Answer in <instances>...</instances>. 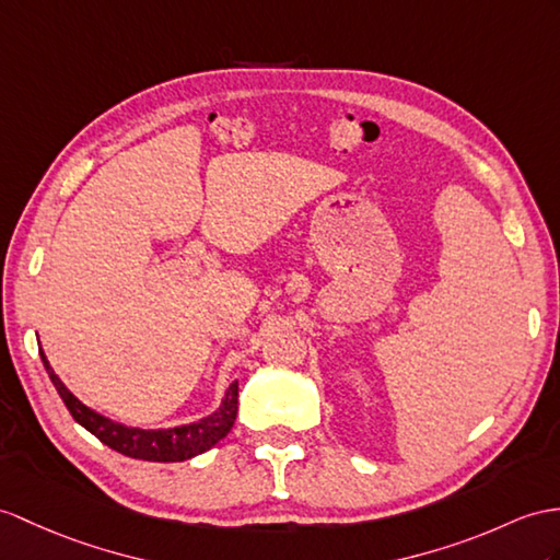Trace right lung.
<instances>
[{
	"instance_id": "1",
	"label": "right lung",
	"mask_w": 560,
	"mask_h": 560,
	"mask_svg": "<svg viewBox=\"0 0 560 560\" xmlns=\"http://www.w3.org/2000/svg\"><path fill=\"white\" fill-rule=\"evenodd\" d=\"M39 359H43L49 380L54 383V387H57L59 397L63 399L68 411H71L73 420L80 422L85 430H90L94 438L104 442L108 448H114V452L122 456L154 460V463H180L197 454L209 452V448L221 442L235 425L237 389H240L237 383L230 385L221 408H218V411L211 413L209 418H201L197 422H189V425L171 428V430H140V428L118 425V422L90 411L85 404H80L73 394L66 389L59 375L51 371L43 349H39Z\"/></svg>"
}]
</instances>
